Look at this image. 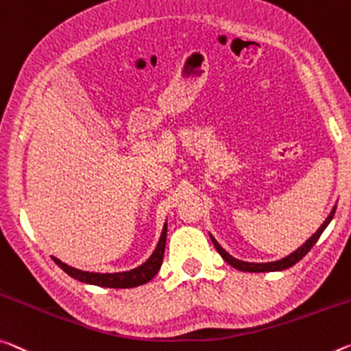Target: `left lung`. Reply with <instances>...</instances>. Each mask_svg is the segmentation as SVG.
I'll use <instances>...</instances> for the list:
<instances>
[{"instance_id":"1","label":"left lung","mask_w":351,"mask_h":351,"mask_svg":"<svg viewBox=\"0 0 351 351\" xmlns=\"http://www.w3.org/2000/svg\"><path fill=\"white\" fill-rule=\"evenodd\" d=\"M336 213V206L335 208L331 209L330 215L326 217V220L322 223V226L317 230L313 236H311L308 241H306L302 247H298L295 252L291 253L289 256H286V258H282L280 261H274V263H245V261H241V259H236L232 258V256L230 253H226L223 247H220V243L215 241V239L213 237V234L210 236V241H213L214 247L217 248V252L220 253L221 258H223L228 264H230L231 267H234V269L241 270V271H252V274H261V271H281V270H286L289 269V267L295 265L300 259L304 258L306 254H308V252L311 248L314 247V243L319 241V237L322 236V232L325 231V228L330 225V221L332 220V215H335Z\"/></svg>"}]
</instances>
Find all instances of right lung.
<instances>
[{"mask_svg":"<svg viewBox=\"0 0 351 351\" xmlns=\"http://www.w3.org/2000/svg\"><path fill=\"white\" fill-rule=\"evenodd\" d=\"M165 241H167V223L164 225L162 234L156 245L153 254L147 259V263L136 267V269L128 271H117V274H95V271H84L75 267L66 265L62 261L54 258L53 261L62 269L66 275H70L75 280L86 282V285H93L99 287H114V289H128L137 287L148 282L152 278L158 274L160 265H162L164 252H165Z\"/></svg>","mask_w":351,"mask_h":351,"instance_id":"1","label":"right lung"}]
</instances>
